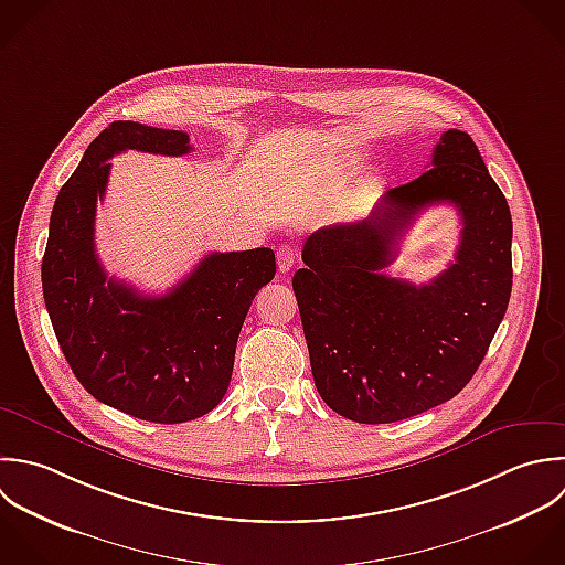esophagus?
<instances>
[{"label":"esophagus","mask_w":565,"mask_h":565,"mask_svg":"<svg viewBox=\"0 0 565 565\" xmlns=\"http://www.w3.org/2000/svg\"><path fill=\"white\" fill-rule=\"evenodd\" d=\"M297 262V250L288 244H281L277 248V266H279V273H288Z\"/></svg>","instance_id":"esophagus-1"}]
</instances>
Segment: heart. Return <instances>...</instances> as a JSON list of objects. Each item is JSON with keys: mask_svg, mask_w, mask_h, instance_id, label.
I'll return each instance as SVG.
<instances>
[{"mask_svg": "<svg viewBox=\"0 0 565 565\" xmlns=\"http://www.w3.org/2000/svg\"><path fill=\"white\" fill-rule=\"evenodd\" d=\"M363 202H365V191H356V193L345 202V206L354 211V209H359Z\"/></svg>", "mask_w": 565, "mask_h": 565, "instance_id": "heart-1", "label": "heart"}]
</instances>
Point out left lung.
Returning <instances> with one entry per match:
<instances>
[{"mask_svg": "<svg viewBox=\"0 0 565 565\" xmlns=\"http://www.w3.org/2000/svg\"><path fill=\"white\" fill-rule=\"evenodd\" d=\"M440 201L463 220L457 262L423 287L385 276L417 213ZM511 242L509 202L460 129L445 131L431 169L390 189L367 220L312 233L292 290L326 405L385 425L460 394L507 315Z\"/></svg>", "mask_w": 565, "mask_h": 565, "instance_id": "left-lung-1", "label": "left lung"}]
</instances>
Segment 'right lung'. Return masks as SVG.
<instances>
[{
    "label": "right lung",
    "instance_id": "right-lung-1",
    "mask_svg": "<svg viewBox=\"0 0 565 565\" xmlns=\"http://www.w3.org/2000/svg\"><path fill=\"white\" fill-rule=\"evenodd\" d=\"M184 156L189 134L114 120L61 186L41 262L45 308L78 383L134 418L178 425L224 398L246 312L275 277V253L206 255L173 290L140 295L107 277L94 248L96 204L114 153Z\"/></svg>",
    "mask_w": 565,
    "mask_h": 565
}]
</instances>
